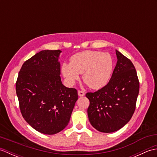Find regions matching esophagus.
<instances>
[{"label":"esophagus","mask_w":157,"mask_h":157,"mask_svg":"<svg viewBox=\"0 0 157 157\" xmlns=\"http://www.w3.org/2000/svg\"><path fill=\"white\" fill-rule=\"evenodd\" d=\"M78 93V96H84L85 95L84 92L81 91V90H79Z\"/></svg>","instance_id":"34e87169"}]
</instances>
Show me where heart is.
Returning a JSON list of instances; mask_svg holds the SVG:
<instances>
[{"label": "heart", "instance_id": "obj_1", "mask_svg": "<svg viewBox=\"0 0 157 157\" xmlns=\"http://www.w3.org/2000/svg\"><path fill=\"white\" fill-rule=\"evenodd\" d=\"M114 68V62L108 52L85 51L73 55L70 63H63L61 73L66 82L73 85L79 74L92 89L102 88L108 84Z\"/></svg>", "mask_w": 157, "mask_h": 157}]
</instances>
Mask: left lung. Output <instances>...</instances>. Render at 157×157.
<instances>
[{
	"label": "left lung",
	"instance_id": "8db88e82",
	"mask_svg": "<svg viewBox=\"0 0 157 157\" xmlns=\"http://www.w3.org/2000/svg\"><path fill=\"white\" fill-rule=\"evenodd\" d=\"M117 62L109 83L86 94L90 101L88 116L98 131L111 133L122 128L134 114L140 84L132 61L116 50Z\"/></svg>",
	"mask_w": 157,
	"mask_h": 157
}]
</instances>
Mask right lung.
<instances>
[{
    "label": "right lung",
    "instance_id": "right-lung-1",
    "mask_svg": "<svg viewBox=\"0 0 157 157\" xmlns=\"http://www.w3.org/2000/svg\"><path fill=\"white\" fill-rule=\"evenodd\" d=\"M61 51L44 50L23 63L16 82L20 111L27 123L42 134H57L68 125L78 99L75 88L62 84Z\"/></svg>",
    "mask_w": 157,
    "mask_h": 157
}]
</instances>
